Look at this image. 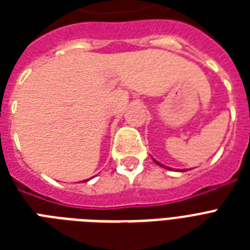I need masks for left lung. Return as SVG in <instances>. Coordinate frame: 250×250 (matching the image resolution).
Returning <instances> with one entry per match:
<instances>
[{"instance_id": "obj_1", "label": "left lung", "mask_w": 250, "mask_h": 250, "mask_svg": "<svg viewBox=\"0 0 250 250\" xmlns=\"http://www.w3.org/2000/svg\"><path fill=\"white\" fill-rule=\"evenodd\" d=\"M153 161H154V162H156V164H157V165H160V166H162V165H161V164H160V162H157V161H156V160H153ZM164 167H165V166H164ZM166 168H167V167H166Z\"/></svg>"}]
</instances>
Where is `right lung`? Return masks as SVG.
<instances>
[{
  "label": "right lung",
  "mask_w": 250,
  "mask_h": 250,
  "mask_svg": "<svg viewBox=\"0 0 250 250\" xmlns=\"http://www.w3.org/2000/svg\"><path fill=\"white\" fill-rule=\"evenodd\" d=\"M83 182H85V180H83Z\"/></svg>",
  "instance_id": "right-lung-1"
}]
</instances>
